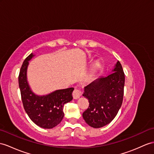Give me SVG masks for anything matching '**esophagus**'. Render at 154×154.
<instances>
[{
  "mask_svg": "<svg viewBox=\"0 0 154 154\" xmlns=\"http://www.w3.org/2000/svg\"><path fill=\"white\" fill-rule=\"evenodd\" d=\"M82 95V92L80 89H75L72 92V96L74 99H78Z\"/></svg>",
  "mask_w": 154,
  "mask_h": 154,
  "instance_id": "34e87169",
  "label": "esophagus"
}]
</instances>
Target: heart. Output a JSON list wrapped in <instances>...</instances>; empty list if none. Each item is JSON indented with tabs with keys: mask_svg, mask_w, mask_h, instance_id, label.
I'll return each instance as SVG.
<instances>
[{
	"mask_svg": "<svg viewBox=\"0 0 154 154\" xmlns=\"http://www.w3.org/2000/svg\"><path fill=\"white\" fill-rule=\"evenodd\" d=\"M98 66H99V64L98 63H95V64L93 65V71H95L97 69V68H98Z\"/></svg>",
	"mask_w": 154,
	"mask_h": 154,
	"instance_id": "heart-1",
	"label": "heart"
}]
</instances>
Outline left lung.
Masks as SVG:
<instances>
[{
  "label": "left lung",
  "mask_w": 154,
  "mask_h": 154,
  "mask_svg": "<svg viewBox=\"0 0 154 154\" xmlns=\"http://www.w3.org/2000/svg\"><path fill=\"white\" fill-rule=\"evenodd\" d=\"M114 72L106 77L93 81L84 88L83 96L89 101V106L82 116L88 124L100 128L110 123L117 115L123 99L125 74L118 61Z\"/></svg>",
  "instance_id": "obj_1"
}]
</instances>
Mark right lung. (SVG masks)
<instances>
[{"label": "right lung", "instance_id": "obj_1", "mask_svg": "<svg viewBox=\"0 0 154 154\" xmlns=\"http://www.w3.org/2000/svg\"><path fill=\"white\" fill-rule=\"evenodd\" d=\"M30 54L23 63L19 74V87L23 108L29 118L38 126L51 129L57 125L64 117L63 106L72 99L73 88L59 89L44 96L35 95L27 80V69L33 57Z\"/></svg>", "mask_w": 154, "mask_h": 154}]
</instances>
